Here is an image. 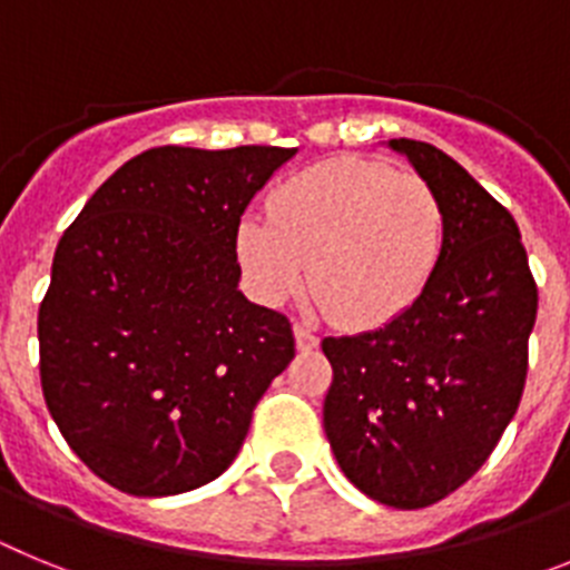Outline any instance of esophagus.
Returning <instances> with one entry per match:
<instances>
[{
  "mask_svg": "<svg viewBox=\"0 0 570 570\" xmlns=\"http://www.w3.org/2000/svg\"><path fill=\"white\" fill-rule=\"evenodd\" d=\"M294 336H296V347H299V351H311V347L320 345V336H316L308 325H294Z\"/></svg>",
  "mask_w": 570,
  "mask_h": 570,
  "instance_id": "1",
  "label": "esophagus"
}]
</instances>
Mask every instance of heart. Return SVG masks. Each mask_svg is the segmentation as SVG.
<instances>
[{
	"instance_id": "obj_1",
	"label": "heart",
	"mask_w": 570,
	"mask_h": 570,
	"mask_svg": "<svg viewBox=\"0 0 570 570\" xmlns=\"http://www.w3.org/2000/svg\"><path fill=\"white\" fill-rule=\"evenodd\" d=\"M445 239L440 196L416 174L365 159H328L276 188L271 216L248 214L236 256L250 288L282 305L305 285L354 328L394 320L434 276Z\"/></svg>"
}]
</instances>
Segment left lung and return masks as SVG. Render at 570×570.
I'll use <instances>...</instances> for the list:
<instances>
[{
    "label": "left lung",
    "mask_w": 570,
    "mask_h": 570,
    "mask_svg": "<svg viewBox=\"0 0 570 570\" xmlns=\"http://www.w3.org/2000/svg\"><path fill=\"white\" fill-rule=\"evenodd\" d=\"M387 145L440 196L442 254L387 325L322 340L334 367L322 422L347 480L414 511L471 480L517 414L537 282L513 216L460 163L416 139Z\"/></svg>",
    "instance_id": "left-lung-1"
}]
</instances>
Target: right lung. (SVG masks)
<instances>
[{"label":"right lung","mask_w":570,"mask_h":570,"mask_svg":"<svg viewBox=\"0 0 570 570\" xmlns=\"http://www.w3.org/2000/svg\"><path fill=\"white\" fill-rule=\"evenodd\" d=\"M294 154L150 148L59 239L39 305L42 394L108 485L170 497L216 480L294 360L288 316L245 299L236 262L242 214Z\"/></svg>","instance_id":"obj_1"}]
</instances>
